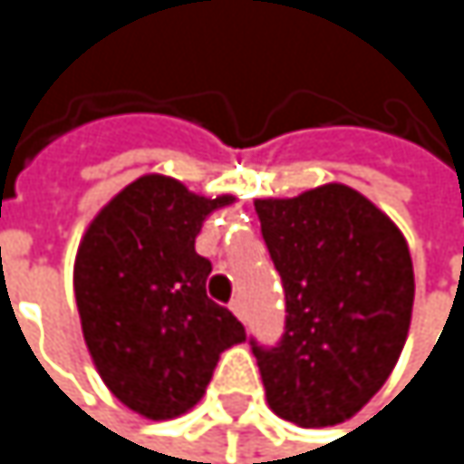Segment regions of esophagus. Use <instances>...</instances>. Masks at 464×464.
<instances>
[{"label": "esophagus", "mask_w": 464, "mask_h": 464, "mask_svg": "<svg viewBox=\"0 0 464 464\" xmlns=\"http://www.w3.org/2000/svg\"><path fill=\"white\" fill-rule=\"evenodd\" d=\"M231 312L236 314V317H238V320H244V304H241L238 298H236V301L231 304Z\"/></svg>", "instance_id": "esophagus-1"}]
</instances>
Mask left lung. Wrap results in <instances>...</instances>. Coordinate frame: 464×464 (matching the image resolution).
<instances>
[{
	"mask_svg": "<svg viewBox=\"0 0 464 464\" xmlns=\"http://www.w3.org/2000/svg\"><path fill=\"white\" fill-rule=\"evenodd\" d=\"M255 212L282 276L276 346L252 343L266 401L298 427L352 419L390 379L414 309V263L401 228L362 193L330 182Z\"/></svg>",
	"mask_w": 464,
	"mask_h": 464,
	"instance_id": "left-lung-1",
	"label": "left lung"
}]
</instances>
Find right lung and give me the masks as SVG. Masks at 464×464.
Segmentation results:
<instances>
[{
  "label": "right lung",
  "instance_id": "1",
  "mask_svg": "<svg viewBox=\"0 0 464 464\" xmlns=\"http://www.w3.org/2000/svg\"><path fill=\"white\" fill-rule=\"evenodd\" d=\"M163 174L126 185L88 226L74 257L85 346L110 392L147 419H174L207 392L244 324L207 295L212 263L196 252L204 220L233 204Z\"/></svg>",
  "mask_w": 464,
  "mask_h": 464
}]
</instances>
